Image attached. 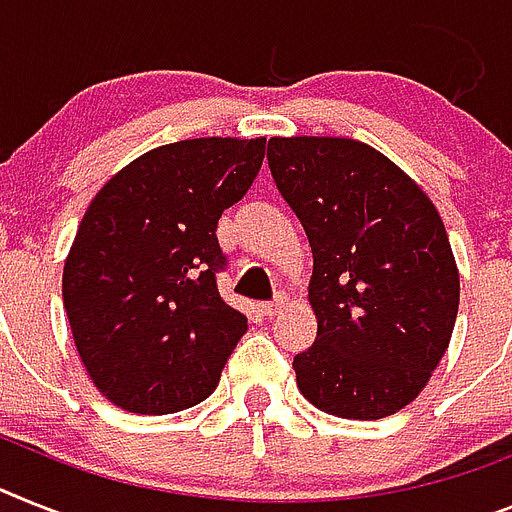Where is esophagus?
<instances>
[{"instance_id":"1","label":"esophagus","mask_w":512,"mask_h":512,"mask_svg":"<svg viewBox=\"0 0 512 512\" xmlns=\"http://www.w3.org/2000/svg\"><path fill=\"white\" fill-rule=\"evenodd\" d=\"M283 307V296H278V299H273V302H265L263 304V315L265 317H276L278 309Z\"/></svg>"}]
</instances>
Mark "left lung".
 I'll return each mask as SVG.
<instances>
[{
	"instance_id": "obj_1",
	"label": "left lung",
	"mask_w": 512,
	"mask_h": 512,
	"mask_svg": "<svg viewBox=\"0 0 512 512\" xmlns=\"http://www.w3.org/2000/svg\"><path fill=\"white\" fill-rule=\"evenodd\" d=\"M270 174L312 247L317 338L294 356L296 385L341 419L409 406L453 336L461 278L424 190L351 137H270Z\"/></svg>"
}]
</instances>
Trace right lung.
I'll list each match as a JSON object with an SVG mask.
<instances>
[{
	"instance_id": "right-lung-1",
	"label": "right lung",
	"mask_w": 512,
	"mask_h": 512,
	"mask_svg": "<svg viewBox=\"0 0 512 512\" xmlns=\"http://www.w3.org/2000/svg\"><path fill=\"white\" fill-rule=\"evenodd\" d=\"M263 158L265 137L179 140L127 163L90 200L62 296L77 354L114 406L174 414L216 390L247 333L218 294V218Z\"/></svg>"
}]
</instances>
